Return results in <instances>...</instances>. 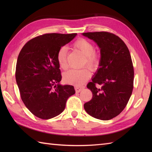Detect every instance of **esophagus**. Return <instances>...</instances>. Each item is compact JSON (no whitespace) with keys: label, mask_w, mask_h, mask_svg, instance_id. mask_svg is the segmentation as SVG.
<instances>
[{"label":"esophagus","mask_w":152,"mask_h":152,"mask_svg":"<svg viewBox=\"0 0 152 152\" xmlns=\"http://www.w3.org/2000/svg\"><path fill=\"white\" fill-rule=\"evenodd\" d=\"M84 89V87H75V91L76 93H80L82 89Z\"/></svg>","instance_id":"1"}]
</instances>
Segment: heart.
I'll use <instances>...</instances> for the list:
<instances>
[{
  "instance_id": "b5f03b06",
  "label": "heart",
  "mask_w": 152,
  "mask_h": 152,
  "mask_svg": "<svg viewBox=\"0 0 152 152\" xmlns=\"http://www.w3.org/2000/svg\"><path fill=\"white\" fill-rule=\"evenodd\" d=\"M74 46L79 50L85 56L83 65L88 66L93 70L98 69L100 64L99 55L95 51V46L91 42L80 38L74 44ZM67 48L65 46L61 47L57 52V59L60 67L62 69H67L66 61ZM91 76V72L87 68L82 69H71L63 74L64 81L67 83L72 85H82L87 81Z\"/></svg>"
}]
</instances>
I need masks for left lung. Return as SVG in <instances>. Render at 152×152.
Segmentation results:
<instances>
[{"mask_svg": "<svg viewBox=\"0 0 152 152\" xmlns=\"http://www.w3.org/2000/svg\"><path fill=\"white\" fill-rule=\"evenodd\" d=\"M82 34L95 42L101 50L100 67L87 85L93 97L83 106L92 117L109 120L124 110L133 92L134 69L129 50L113 33L102 31Z\"/></svg>", "mask_w": 152, "mask_h": 152, "instance_id": "obj_1", "label": "left lung"}]
</instances>
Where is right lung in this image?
Instances as JSON below:
<instances>
[{
    "instance_id": "right-lung-1",
    "label": "right lung",
    "mask_w": 152,
    "mask_h": 152,
    "mask_svg": "<svg viewBox=\"0 0 152 152\" xmlns=\"http://www.w3.org/2000/svg\"><path fill=\"white\" fill-rule=\"evenodd\" d=\"M76 34L40 35L27 42L19 54L16 82L22 101L38 118L48 119L59 115L68 98L75 93L72 86L59 83L62 76L57 56Z\"/></svg>"
}]
</instances>
